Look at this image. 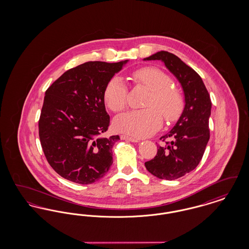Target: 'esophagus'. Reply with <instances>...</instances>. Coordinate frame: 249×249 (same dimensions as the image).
<instances>
[{"instance_id": "obj_1", "label": "esophagus", "mask_w": 249, "mask_h": 249, "mask_svg": "<svg viewBox=\"0 0 249 249\" xmlns=\"http://www.w3.org/2000/svg\"><path fill=\"white\" fill-rule=\"evenodd\" d=\"M121 138L124 139V140H128L130 142H139L141 140L138 139V138H135V137H131V136H128V135H121Z\"/></svg>"}]
</instances>
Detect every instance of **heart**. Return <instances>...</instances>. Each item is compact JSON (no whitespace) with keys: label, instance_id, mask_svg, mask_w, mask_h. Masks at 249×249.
Returning a JSON list of instances; mask_svg holds the SVG:
<instances>
[{"label":"heart","instance_id":"heart-1","mask_svg":"<svg viewBox=\"0 0 249 249\" xmlns=\"http://www.w3.org/2000/svg\"><path fill=\"white\" fill-rule=\"evenodd\" d=\"M133 80L151 90L144 106L148 108L133 110L119 116L115 126L122 132L133 137L152 135L162 125V116L172 122L183 111L184 100L180 91L173 88L172 78L156 67H142L131 74ZM128 88L119 77H112L105 88L104 99L113 112H120L127 107Z\"/></svg>","mask_w":249,"mask_h":249}]
</instances>
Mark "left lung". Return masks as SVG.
Listing matches in <instances>:
<instances>
[{
  "instance_id": "obj_1",
  "label": "left lung",
  "mask_w": 249,
  "mask_h": 249,
  "mask_svg": "<svg viewBox=\"0 0 249 249\" xmlns=\"http://www.w3.org/2000/svg\"><path fill=\"white\" fill-rule=\"evenodd\" d=\"M145 60H161L181 84L185 94V108L175 127L160 139L154 159L144 163L146 170L155 177L175 180L193 171L201 161L210 138L209 118L212 103L201 76L178 56L160 51Z\"/></svg>"
}]
</instances>
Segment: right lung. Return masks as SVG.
Masks as SVG:
<instances>
[{"mask_svg": "<svg viewBox=\"0 0 249 249\" xmlns=\"http://www.w3.org/2000/svg\"><path fill=\"white\" fill-rule=\"evenodd\" d=\"M127 61L85 62L65 71L47 89L39 138L48 163L60 177L87 185L109 171L119 136L102 137L110 123L104 91Z\"/></svg>", "mask_w": 249, "mask_h": 249, "instance_id": "obj_1", "label": "right lung"}]
</instances>
